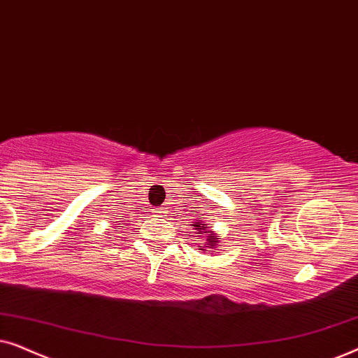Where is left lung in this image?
<instances>
[{
	"mask_svg": "<svg viewBox=\"0 0 358 358\" xmlns=\"http://www.w3.org/2000/svg\"><path fill=\"white\" fill-rule=\"evenodd\" d=\"M205 228H207V227H200V223L195 224V229H199L200 234H202V229H205ZM203 233H210V231H203ZM207 241H208V246H205V248H215V246H217V243H218L217 238H215V236H208Z\"/></svg>",
	"mask_w": 358,
	"mask_h": 358,
	"instance_id": "8db88e82",
	"label": "left lung"
}]
</instances>
